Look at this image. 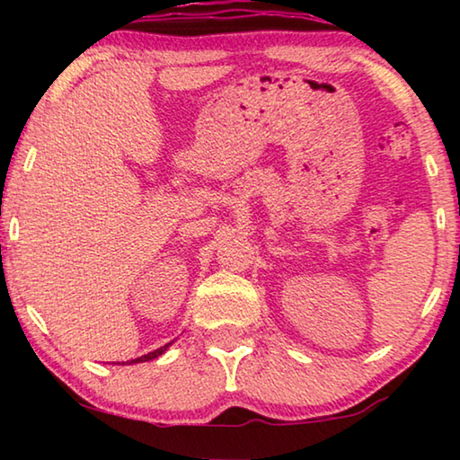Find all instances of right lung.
I'll use <instances>...</instances> for the list:
<instances>
[{
  "mask_svg": "<svg viewBox=\"0 0 460 460\" xmlns=\"http://www.w3.org/2000/svg\"><path fill=\"white\" fill-rule=\"evenodd\" d=\"M170 345H172V342H168V345L160 347V349H155V351H152V353H147V355L137 357V359H131V361H128V365H134V363H144V361H152V359H155V357H160L162 353H164ZM121 365H126V363H121Z\"/></svg>",
  "mask_w": 460,
  "mask_h": 460,
  "instance_id": "right-lung-1",
  "label": "right lung"
}]
</instances>
